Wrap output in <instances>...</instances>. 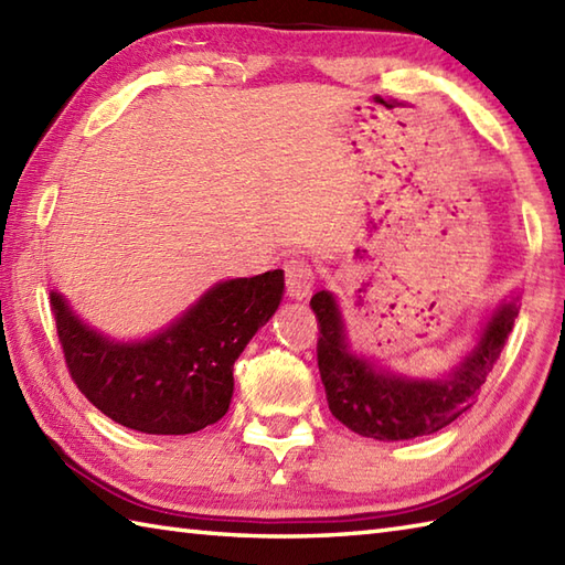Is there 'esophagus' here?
Instances as JSON below:
<instances>
[{"label": "esophagus", "instance_id": "esophagus-1", "mask_svg": "<svg viewBox=\"0 0 565 565\" xmlns=\"http://www.w3.org/2000/svg\"><path fill=\"white\" fill-rule=\"evenodd\" d=\"M286 271V291L294 298H306L316 284V269L313 264L303 257H291L284 264Z\"/></svg>", "mask_w": 565, "mask_h": 565}]
</instances>
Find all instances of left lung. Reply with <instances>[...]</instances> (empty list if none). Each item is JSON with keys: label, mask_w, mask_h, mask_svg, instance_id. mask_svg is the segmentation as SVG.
Wrapping results in <instances>:
<instances>
[{"label": "left lung", "mask_w": 565, "mask_h": 565, "mask_svg": "<svg viewBox=\"0 0 565 565\" xmlns=\"http://www.w3.org/2000/svg\"><path fill=\"white\" fill-rule=\"evenodd\" d=\"M310 308L318 318V369L332 415L356 435L388 441L431 435L463 415L498 364L520 313L518 298H512L495 310L471 354L447 379L415 381L393 376L350 352L332 294L318 291Z\"/></svg>", "instance_id": "obj_1"}]
</instances>
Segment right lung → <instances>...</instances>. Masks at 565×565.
Returning a JSON list of instances; mask_svg holds the SVG:
<instances>
[{
    "label": "right lung",
    "mask_w": 565,
    "mask_h": 565,
    "mask_svg": "<svg viewBox=\"0 0 565 565\" xmlns=\"http://www.w3.org/2000/svg\"><path fill=\"white\" fill-rule=\"evenodd\" d=\"M284 271L215 284L170 328L142 342H114L51 294L72 381L114 423L146 435H191L218 423L233 398V364L276 313Z\"/></svg>",
    "instance_id": "right-lung-1"
}]
</instances>
